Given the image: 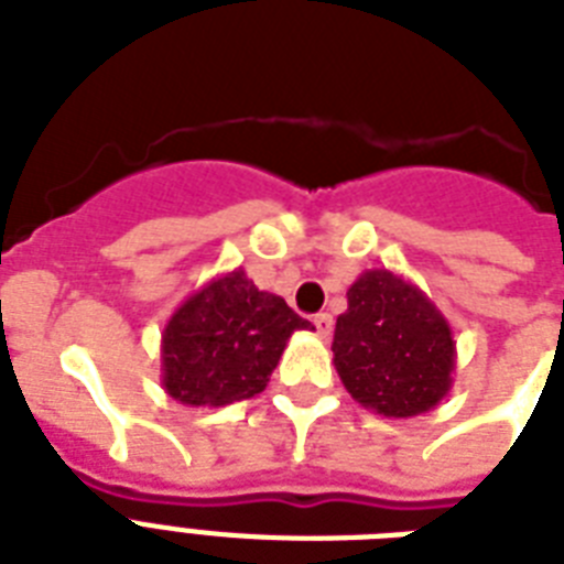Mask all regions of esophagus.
Here are the masks:
<instances>
[{"instance_id":"1","label":"esophagus","mask_w":564,"mask_h":564,"mask_svg":"<svg viewBox=\"0 0 564 564\" xmlns=\"http://www.w3.org/2000/svg\"><path fill=\"white\" fill-rule=\"evenodd\" d=\"M313 325H316L318 336H322V339H327V336H330V330H334V316H330V313H318V316L313 318Z\"/></svg>"}]
</instances>
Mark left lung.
<instances>
[{
	"instance_id": "8db88e82",
	"label": "left lung",
	"mask_w": 564,
	"mask_h": 564,
	"mask_svg": "<svg viewBox=\"0 0 564 564\" xmlns=\"http://www.w3.org/2000/svg\"><path fill=\"white\" fill-rule=\"evenodd\" d=\"M330 351L354 401L386 419L430 412L454 386L456 343L447 318L389 269H369L351 283Z\"/></svg>"
}]
</instances>
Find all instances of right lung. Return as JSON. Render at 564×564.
I'll use <instances>...</instances> for the list:
<instances>
[{"instance_id":"right-lung-1","label":"right lung","mask_w":564,"mask_h":564,"mask_svg":"<svg viewBox=\"0 0 564 564\" xmlns=\"http://www.w3.org/2000/svg\"><path fill=\"white\" fill-rule=\"evenodd\" d=\"M295 330H310L286 301L257 290L242 269L195 290L163 327V389L187 406H228L265 389Z\"/></svg>"}]
</instances>
